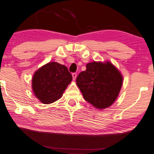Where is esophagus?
Returning a JSON list of instances; mask_svg holds the SVG:
<instances>
[{
    "label": "esophagus",
    "mask_w": 154,
    "mask_h": 154,
    "mask_svg": "<svg viewBox=\"0 0 154 154\" xmlns=\"http://www.w3.org/2000/svg\"><path fill=\"white\" fill-rule=\"evenodd\" d=\"M72 76H73V79L75 80V79H76V77H77V73H72Z\"/></svg>",
    "instance_id": "obj_1"
}]
</instances>
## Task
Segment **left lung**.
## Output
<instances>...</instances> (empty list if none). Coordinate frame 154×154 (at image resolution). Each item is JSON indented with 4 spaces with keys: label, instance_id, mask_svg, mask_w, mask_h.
I'll list each match as a JSON object with an SVG mask.
<instances>
[{
    "label": "left lung",
    "instance_id": "left-lung-1",
    "mask_svg": "<svg viewBox=\"0 0 154 154\" xmlns=\"http://www.w3.org/2000/svg\"><path fill=\"white\" fill-rule=\"evenodd\" d=\"M123 77L110 62H91L76 79L85 100L97 109L110 106L121 90Z\"/></svg>",
    "mask_w": 154,
    "mask_h": 154
}]
</instances>
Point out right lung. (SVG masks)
Instances as JSON below:
<instances>
[{
    "mask_svg": "<svg viewBox=\"0 0 154 154\" xmlns=\"http://www.w3.org/2000/svg\"><path fill=\"white\" fill-rule=\"evenodd\" d=\"M72 75L66 66L57 62H50L35 71L32 79L33 91L43 104H50L59 100Z\"/></svg>",
    "mask_w": 154,
    "mask_h": 154,
    "instance_id": "obj_1",
    "label": "right lung"
}]
</instances>
